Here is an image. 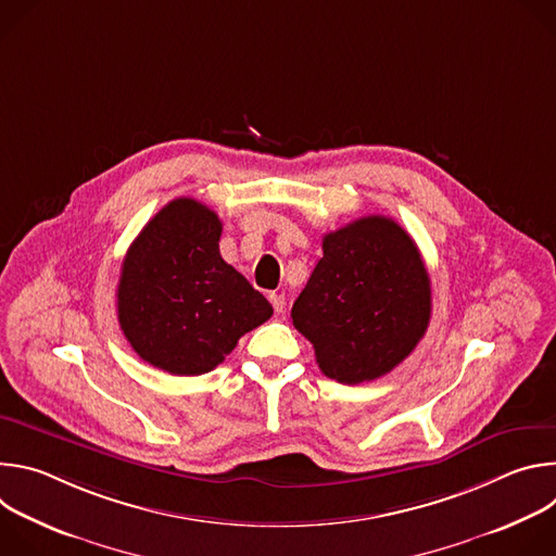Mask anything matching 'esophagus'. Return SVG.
I'll return each mask as SVG.
<instances>
[{
	"label": "esophagus",
	"instance_id": "esophagus-1",
	"mask_svg": "<svg viewBox=\"0 0 556 556\" xmlns=\"http://www.w3.org/2000/svg\"><path fill=\"white\" fill-rule=\"evenodd\" d=\"M268 299H270V303H273L277 314H281L286 309V294L283 292H270Z\"/></svg>",
	"mask_w": 556,
	"mask_h": 556
}]
</instances>
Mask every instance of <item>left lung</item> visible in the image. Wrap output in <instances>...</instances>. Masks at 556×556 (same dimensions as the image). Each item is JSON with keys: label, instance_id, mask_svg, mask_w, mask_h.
Wrapping results in <instances>:
<instances>
[{"label": "left lung", "instance_id": "obj_1", "mask_svg": "<svg viewBox=\"0 0 556 556\" xmlns=\"http://www.w3.org/2000/svg\"><path fill=\"white\" fill-rule=\"evenodd\" d=\"M290 316L328 378L358 384L389 374L431 319V281L412 235L382 215L324 235V257Z\"/></svg>", "mask_w": 556, "mask_h": 556}]
</instances>
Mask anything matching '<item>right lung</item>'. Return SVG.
Wrapping results in <instances>:
<instances>
[{
    "label": "right lung",
    "mask_w": 556,
    "mask_h": 556,
    "mask_svg": "<svg viewBox=\"0 0 556 556\" xmlns=\"http://www.w3.org/2000/svg\"><path fill=\"white\" fill-rule=\"evenodd\" d=\"M222 222L193 198L157 211L118 279V324L134 352L174 376L215 369L273 305L219 255Z\"/></svg>",
    "instance_id": "1"
}]
</instances>
